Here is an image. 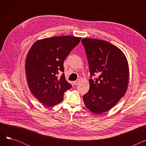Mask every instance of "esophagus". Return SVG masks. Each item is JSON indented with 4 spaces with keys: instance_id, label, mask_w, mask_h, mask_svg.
Wrapping results in <instances>:
<instances>
[{
    "instance_id": "34e87169",
    "label": "esophagus",
    "mask_w": 146,
    "mask_h": 146,
    "mask_svg": "<svg viewBox=\"0 0 146 146\" xmlns=\"http://www.w3.org/2000/svg\"><path fill=\"white\" fill-rule=\"evenodd\" d=\"M79 82H80L79 80H76V81H74V82H73L74 85H78V84H79Z\"/></svg>"
}]
</instances>
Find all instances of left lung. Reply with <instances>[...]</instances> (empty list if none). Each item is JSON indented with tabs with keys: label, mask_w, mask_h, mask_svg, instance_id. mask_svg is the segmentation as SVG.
<instances>
[{
	"label": "left lung",
	"mask_w": 146,
	"mask_h": 146,
	"mask_svg": "<svg viewBox=\"0 0 146 146\" xmlns=\"http://www.w3.org/2000/svg\"><path fill=\"white\" fill-rule=\"evenodd\" d=\"M90 73V88L83 96L84 103L99 114L111 110L126 92L129 80L127 60L122 51L109 42L83 38ZM98 75V78L91 79Z\"/></svg>",
	"instance_id": "8db88e82"
}]
</instances>
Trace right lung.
Returning <instances> with one entry per match:
<instances>
[{
	"mask_svg": "<svg viewBox=\"0 0 146 146\" xmlns=\"http://www.w3.org/2000/svg\"><path fill=\"white\" fill-rule=\"evenodd\" d=\"M80 37L53 36L36 41L30 48L25 61L29 88L34 96L47 106L63 100L65 92L72 88L66 80L64 60L80 41Z\"/></svg>",
	"mask_w": 146,
	"mask_h": 146,
	"instance_id": "right-lung-1",
	"label": "right lung"
}]
</instances>
